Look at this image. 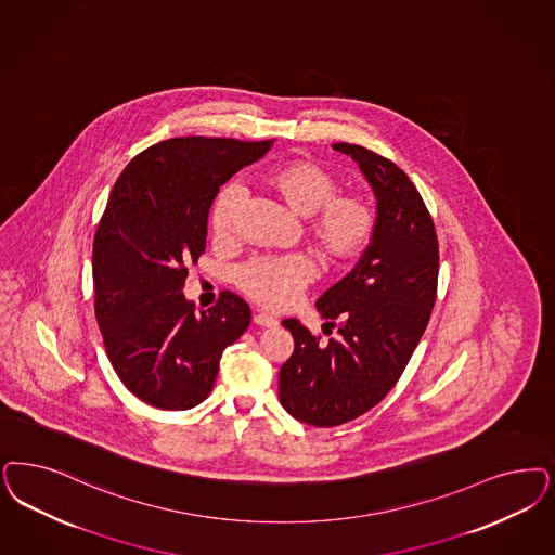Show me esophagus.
<instances>
[{"instance_id": "1", "label": "esophagus", "mask_w": 555, "mask_h": 555, "mask_svg": "<svg viewBox=\"0 0 555 555\" xmlns=\"http://www.w3.org/2000/svg\"><path fill=\"white\" fill-rule=\"evenodd\" d=\"M251 322L256 325H260V327H274V325H279L276 318L268 315L264 311H256V313H254V318H251Z\"/></svg>"}]
</instances>
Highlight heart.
<instances>
[{
	"label": "heart",
	"mask_w": 555,
	"mask_h": 555,
	"mask_svg": "<svg viewBox=\"0 0 555 555\" xmlns=\"http://www.w3.org/2000/svg\"><path fill=\"white\" fill-rule=\"evenodd\" d=\"M268 191L287 209L306 219V237L325 264H343L369 244L377 215L369 198L357 192H338L334 173L309 159H291L272 168L264 178ZM244 192L228 184L210 207L215 240H230L235 231ZM347 223L345 227L344 223ZM313 276L306 256L254 258L233 274V283L251 301L270 309L288 307Z\"/></svg>",
	"instance_id": "1"
}]
</instances>
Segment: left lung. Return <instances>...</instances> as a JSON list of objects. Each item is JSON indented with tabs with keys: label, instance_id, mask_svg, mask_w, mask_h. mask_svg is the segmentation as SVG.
<instances>
[{
	"label": "left lung",
	"instance_id": "obj_1",
	"mask_svg": "<svg viewBox=\"0 0 555 555\" xmlns=\"http://www.w3.org/2000/svg\"><path fill=\"white\" fill-rule=\"evenodd\" d=\"M350 155L377 201L375 230L359 262L318 299L327 345L299 320H285L295 350L279 373V400L311 426H338L382 402L398 383L430 320L439 279V242L412 180L361 145L334 143Z\"/></svg>",
	"mask_w": 555,
	"mask_h": 555
}]
</instances>
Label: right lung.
Returning <instances> with one entry per match:
<instances>
[{
	"instance_id": "obj_1",
	"label": "right lung",
	"mask_w": 555,
	"mask_h": 555,
	"mask_svg": "<svg viewBox=\"0 0 555 555\" xmlns=\"http://www.w3.org/2000/svg\"><path fill=\"white\" fill-rule=\"evenodd\" d=\"M272 141L176 137L129 162L100 219L92 272L96 320L116 375L141 402L189 410L207 400L219 361L249 325L244 299L223 291L196 313L182 293L207 244L219 186Z\"/></svg>"
}]
</instances>
